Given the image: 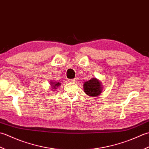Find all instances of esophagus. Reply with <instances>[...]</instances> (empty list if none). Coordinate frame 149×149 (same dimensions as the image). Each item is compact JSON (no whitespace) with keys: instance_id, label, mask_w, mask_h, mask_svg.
<instances>
[{"instance_id":"esophagus-1","label":"esophagus","mask_w":149,"mask_h":149,"mask_svg":"<svg viewBox=\"0 0 149 149\" xmlns=\"http://www.w3.org/2000/svg\"><path fill=\"white\" fill-rule=\"evenodd\" d=\"M77 79L74 78V79H71V80H69V81H70V82H72V83H74L77 81Z\"/></svg>"}]
</instances>
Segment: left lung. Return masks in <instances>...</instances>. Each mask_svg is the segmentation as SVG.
<instances>
[{
	"label": "left lung",
	"instance_id": "1",
	"mask_svg": "<svg viewBox=\"0 0 149 149\" xmlns=\"http://www.w3.org/2000/svg\"><path fill=\"white\" fill-rule=\"evenodd\" d=\"M84 93L91 97L99 96L103 91L102 84L100 80L96 78H92L84 84Z\"/></svg>",
	"mask_w": 149,
	"mask_h": 149
}]
</instances>
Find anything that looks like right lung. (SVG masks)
Wrapping results in <instances>:
<instances>
[{
    "label": "right lung",
    "mask_w": 149,
    "mask_h": 149,
    "mask_svg": "<svg viewBox=\"0 0 149 149\" xmlns=\"http://www.w3.org/2000/svg\"><path fill=\"white\" fill-rule=\"evenodd\" d=\"M60 85H61V83L60 82H56V81H52L51 80V82H50V86H51V88L52 89L51 90H53L54 91V90H56L57 88Z\"/></svg>",
    "instance_id": "add662e5"
}]
</instances>
